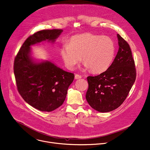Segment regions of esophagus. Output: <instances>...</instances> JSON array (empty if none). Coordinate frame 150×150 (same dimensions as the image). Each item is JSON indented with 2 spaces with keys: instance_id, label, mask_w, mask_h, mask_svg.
Masks as SVG:
<instances>
[{
  "instance_id": "obj_1",
  "label": "esophagus",
  "mask_w": 150,
  "mask_h": 150,
  "mask_svg": "<svg viewBox=\"0 0 150 150\" xmlns=\"http://www.w3.org/2000/svg\"><path fill=\"white\" fill-rule=\"evenodd\" d=\"M82 78V76H81V75H80L76 74V75H75V78L76 79H80V78Z\"/></svg>"
}]
</instances>
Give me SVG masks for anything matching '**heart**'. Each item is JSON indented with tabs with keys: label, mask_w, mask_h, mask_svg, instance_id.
<instances>
[{
	"label": "heart",
	"mask_w": 150,
	"mask_h": 150,
	"mask_svg": "<svg viewBox=\"0 0 150 150\" xmlns=\"http://www.w3.org/2000/svg\"><path fill=\"white\" fill-rule=\"evenodd\" d=\"M60 53L68 69L73 70L83 57L86 69L98 74L106 71L112 64L115 45L110 38L87 33L72 38Z\"/></svg>",
	"instance_id": "1"
}]
</instances>
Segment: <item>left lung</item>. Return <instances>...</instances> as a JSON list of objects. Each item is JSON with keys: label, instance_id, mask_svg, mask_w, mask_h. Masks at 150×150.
I'll return each mask as SVG.
<instances>
[{"label": "left lung", "instance_id": "1", "mask_svg": "<svg viewBox=\"0 0 150 150\" xmlns=\"http://www.w3.org/2000/svg\"><path fill=\"white\" fill-rule=\"evenodd\" d=\"M117 37L119 49L110 67L99 75L87 77L86 100L100 112L112 111L123 103L137 76L130 46L119 34Z\"/></svg>", "mask_w": 150, "mask_h": 150}]
</instances>
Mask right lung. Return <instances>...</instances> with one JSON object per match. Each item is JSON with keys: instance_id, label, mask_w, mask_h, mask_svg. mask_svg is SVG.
Here are the masks:
<instances>
[{"instance_id": "1", "label": "right lung", "mask_w": 150, "mask_h": 150, "mask_svg": "<svg viewBox=\"0 0 150 150\" xmlns=\"http://www.w3.org/2000/svg\"><path fill=\"white\" fill-rule=\"evenodd\" d=\"M62 29L42 30L27 38L15 57L13 72L18 93L23 99L40 111L50 112L64 102L74 74L45 61L35 63L30 46L44 40L54 42Z\"/></svg>"}]
</instances>
